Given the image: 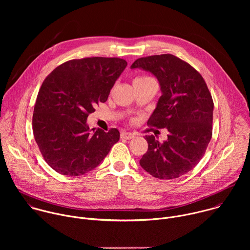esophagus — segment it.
Listing matches in <instances>:
<instances>
[{"label":"esophagus","mask_w":250,"mask_h":250,"mask_svg":"<svg viewBox=\"0 0 250 250\" xmlns=\"http://www.w3.org/2000/svg\"><path fill=\"white\" fill-rule=\"evenodd\" d=\"M121 137L122 138H125V139H132L134 137V134L133 133H130V132H126V131H123L121 133Z\"/></svg>","instance_id":"esophagus-1"}]
</instances>
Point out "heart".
<instances>
[{"instance_id": "1", "label": "heart", "mask_w": 250, "mask_h": 250, "mask_svg": "<svg viewBox=\"0 0 250 250\" xmlns=\"http://www.w3.org/2000/svg\"><path fill=\"white\" fill-rule=\"evenodd\" d=\"M148 79H152V78H150L149 76H139L135 80H148Z\"/></svg>"}]
</instances>
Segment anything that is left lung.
I'll list each match as a JSON object with an SVG mask.
<instances>
[{
  "mask_svg": "<svg viewBox=\"0 0 250 250\" xmlns=\"http://www.w3.org/2000/svg\"><path fill=\"white\" fill-rule=\"evenodd\" d=\"M131 68L149 71L158 79L162 96L147 125L168 130L162 142L146 136L148 149L139 164L158 179H176L192 170L206 152L212 133L211 95L198 71L172 54L138 58Z\"/></svg>",
  "mask_w": 250,
  "mask_h": 250,
  "instance_id": "8db88e82",
  "label": "left lung"
}]
</instances>
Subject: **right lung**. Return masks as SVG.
Masks as SVG:
<instances>
[{"label":"right lung","instance_id":"right-lung-1","mask_svg":"<svg viewBox=\"0 0 250 250\" xmlns=\"http://www.w3.org/2000/svg\"><path fill=\"white\" fill-rule=\"evenodd\" d=\"M126 65L118 57L72 59L44 79L34 104L32 129L43 159L56 172L83 175L119 141L117 128L91 133L86 122L95 105L108 100Z\"/></svg>","mask_w":250,"mask_h":250}]
</instances>
